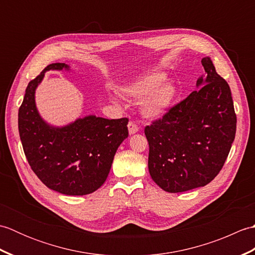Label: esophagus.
Instances as JSON below:
<instances>
[{
    "instance_id": "1",
    "label": "esophagus",
    "mask_w": 255,
    "mask_h": 255,
    "mask_svg": "<svg viewBox=\"0 0 255 255\" xmlns=\"http://www.w3.org/2000/svg\"><path fill=\"white\" fill-rule=\"evenodd\" d=\"M138 130H139V128H138L137 125L132 123V122H129V124H128L129 134H134L136 132H138Z\"/></svg>"
}]
</instances>
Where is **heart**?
<instances>
[{
    "label": "heart",
    "instance_id": "heart-1",
    "mask_svg": "<svg viewBox=\"0 0 255 255\" xmlns=\"http://www.w3.org/2000/svg\"><path fill=\"white\" fill-rule=\"evenodd\" d=\"M166 78L167 75L164 72H151L121 85L118 92L130 101L143 100L141 104L143 117L148 119L160 118L171 110L177 96L176 84Z\"/></svg>",
    "mask_w": 255,
    "mask_h": 255
}]
</instances>
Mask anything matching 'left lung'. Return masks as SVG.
I'll list each match as a JSON object with an SVG mask.
<instances>
[{"instance_id": "left-lung-1", "label": "left lung", "mask_w": 255, "mask_h": 255, "mask_svg": "<svg viewBox=\"0 0 255 255\" xmlns=\"http://www.w3.org/2000/svg\"><path fill=\"white\" fill-rule=\"evenodd\" d=\"M196 91L144 129L149 173L163 191L181 193L207 185L223 169L237 128L228 83L209 57Z\"/></svg>"}]
</instances>
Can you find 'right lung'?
I'll use <instances>...</instances> for the list:
<instances>
[{
  "mask_svg": "<svg viewBox=\"0 0 255 255\" xmlns=\"http://www.w3.org/2000/svg\"><path fill=\"white\" fill-rule=\"evenodd\" d=\"M47 71H71L52 63L28 83L18 111V131L26 159L47 187L63 195L82 196L105 183L119 145L128 137V119L96 115L55 126L41 117L36 90Z\"/></svg>",
  "mask_w": 255,
  "mask_h": 255,
  "instance_id": "add662e5",
  "label": "right lung"
}]
</instances>
